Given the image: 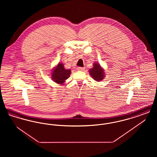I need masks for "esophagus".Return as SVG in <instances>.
I'll return each mask as SVG.
<instances>
[{"instance_id":"esophagus-1","label":"esophagus","mask_w":157,"mask_h":157,"mask_svg":"<svg viewBox=\"0 0 157 157\" xmlns=\"http://www.w3.org/2000/svg\"><path fill=\"white\" fill-rule=\"evenodd\" d=\"M77 69L78 71H83L85 69V67H77Z\"/></svg>"}]
</instances>
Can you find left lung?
I'll list each match as a JSON object with an SVG mask.
<instances>
[{
    "label": "left lung",
    "instance_id": "obj_1",
    "mask_svg": "<svg viewBox=\"0 0 157 157\" xmlns=\"http://www.w3.org/2000/svg\"><path fill=\"white\" fill-rule=\"evenodd\" d=\"M89 71L90 75L95 81H102L104 78V69L97 62L94 63V67L90 69Z\"/></svg>",
    "mask_w": 157,
    "mask_h": 157
}]
</instances>
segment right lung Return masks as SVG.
I'll use <instances>...</instances> for the list:
<instances>
[{
    "mask_svg": "<svg viewBox=\"0 0 157 157\" xmlns=\"http://www.w3.org/2000/svg\"><path fill=\"white\" fill-rule=\"evenodd\" d=\"M71 73L70 69H65L63 64L59 63L57 67L53 70L52 72V79L54 82L62 84L66 79L69 78Z\"/></svg>",
    "mask_w": 157,
    "mask_h": 157,
    "instance_id": "1",
    "label": "right lung"
}]
</instances>
